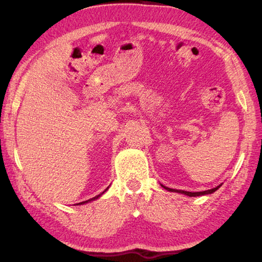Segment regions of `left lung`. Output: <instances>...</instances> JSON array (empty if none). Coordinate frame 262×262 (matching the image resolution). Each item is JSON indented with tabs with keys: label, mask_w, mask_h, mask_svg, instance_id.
Segmentation results:
<instances>
[{
	"label": "left lung",
	"mask_w": 262,
	"mask_h": 262,
	"mask_svg": "<svg viewBox=\"0 0 262 262\" xmlns=\"http://www.w3.org/2000/svg\"><path fill=\"white\" fill-rule=\"evenodd\" d=\"M162 187L165 188L166 190H168V192H176V193H180V194H185L187 195V196H200V195H207V194H211L214 193L215 190L219 189L221 187L220 186H217V187L215 188H211V189H208V190H203V192H187V190H181V189H173V188H168V187H165V186L162 185Z\"/></svg>",
	"instance_id": "8db88e82"
}]
</instances>
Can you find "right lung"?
Segmentation results:
<instances>
[{"label":"right lung","mask_w":262,"mask_h":262,"mask_svg":"<svg viewBox=\"0 0 262 262\" xmlns=\"http://www.w3.org/2000/svg\"><path fill=\"white\" fill-rule=\"evenodd\" d=\"M108 189V187L107 188H106L105 190H104V192L103 193H100L99 195H97V196H95V198H92V199H89V200H86V201H83V202H79V203H77V205H84V203H88V202H91V201H94V200H96V199H98V198H100L101 196V195H103L105 192H106V190H107Z\"/></svg>","instance_id":"1"}]
</instances>
